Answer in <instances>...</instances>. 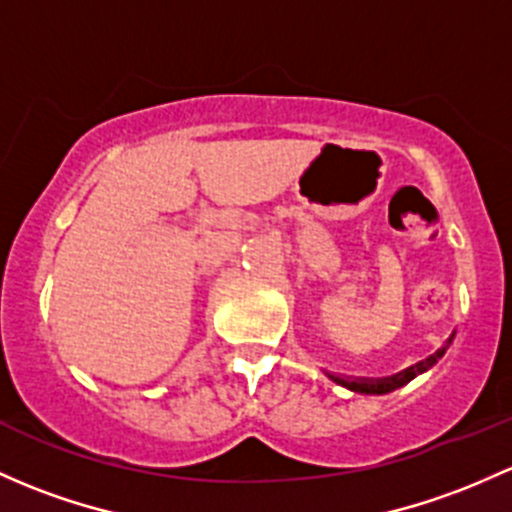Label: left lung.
Segmentation results:
<instances>
[{
	"mask_svg": "<svg viewBox=\"0 0 512 512\" xmlns=\"http://www.w3.org/2000/svg\"><path fill=\"white\" fill-rule=\"evenodd\" d=\"M454 336H456V331L451 333L449 338H446V343L439 348L437 353L427 355L424 360H419V363L410 365V368L400 370V373L390 375V378H346V375H336V373H326V375L333 380V383L348 387V390H353V392H360V395H387V392H392V390H397V387L407 385L410 380L417 378V375L427 373V370L432 368V365L441 358V355L446 353V348L451 346Z\"/></svg>",
	"mask_w": 512,
	"mask_h": 512,
	"instance_id": "8db88e82",
	"label": "left lung"
}]
</instances>
